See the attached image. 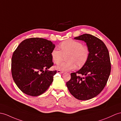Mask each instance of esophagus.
Wrapping results in <instances>:
<instances>
[{
    "label": "esophagus",
    "instance_id": "obj_1",
    "mask_svg": "<svg viewBox=\"0 0 121 121\" xmlns=\"http://www.w3.org/2000/svg\"><path fill=\"white\" fill-rule=\"evenodd\" d=\"M57 72L58 73H61V74H62V73H64L63 71H61L60 70H58L57 71Z\"/></svg>",
    "mask_w": 121,
    "mask_h": 121
}]
</instances>
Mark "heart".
Instances as JSON below:
<instances>
[{"label": "heart", "mask_w": 121, "mask_h": 121, "mask_svg": "<svg viewBox=\"0 0 121 121\" xmlns=\"http://www.w3.org/2000/svg\"><path fill=\"white\" fill-rule=\"evenodd\" d=\"M60 50L54 48L51 53V57L55 64L63 60L67 55V61L59 63L56 68L61 71H69L74 69L76 65L81 67L86 63L89 56V50L81 42L71 39L64 41L60 44Z\"/></svg>", "instance_id": "obj_1"}]
</instances>
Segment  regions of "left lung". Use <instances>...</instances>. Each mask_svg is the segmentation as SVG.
I'll return each mask as SVG.
<instances>
[{"label":"left lung","instance_id":"8db88e82","mask_svg":"<svg viewBox=\"0 0 121 121\" xmlns=\"http://www.w3.org/2000/svg\"><path fill=\"white\" fill-rule=\"evenodd\" d=\"M74 39L86 43L89 54L83 67L71 73V78L66 85L76 99H90L98 95L107 84L111 71L109 54L105 43L93 35L84 34Z\"/></svg>","mask_w":121,"mask_h":121}]
</instances>
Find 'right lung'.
I'll list each match as a JSON object with an SVG mask.
<instances>
[{"label":"right lung","instance_id":"right-lung-1","mask_svg":"<svg viewBox=\"0 0 121 121\" xmlns=\"http://www.w3.org/2000/svg\"><path fill=\"white\" fill-rule=\"evenodd\" d=\"M55 45L42 38H30L20 43L12 57L13 80L22 92L36 96L48 89L57 71H49L53 65L51 53ZM45 69V70H44Z\"/></svg>","mask_w":121,"mask_h":121}]
</instances>
